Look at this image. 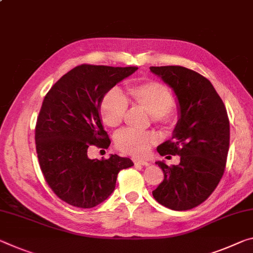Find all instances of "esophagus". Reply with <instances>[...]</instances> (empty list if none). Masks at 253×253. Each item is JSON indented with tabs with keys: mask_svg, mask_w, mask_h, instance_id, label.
Returning a JSON list of instances; mask_svg holds the SVG:
<instances>
[{
	"mask_svg": "<svg viewBox=\"0 0 253 253\" xmlns=\"http://www.w3.org/2000/svg\"><path fill=\"white\" fill-rule=\"evenodd\" d=\"M133 162L135 166H148V162L145 161V160H141V159H133Z\"/></svg>",
	"mask_w": 253,
	"mask_h": 253,
	"instance_id": "1",
	"label": "esophagus"
}]
</instances>
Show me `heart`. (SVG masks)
Wrapping results in <instances>:
<instances>
[{"instance_id":"obj_1","label":"heart","mask_w":253,"mask_h":253,"mask_svg":"<svg viewBox=\"0 0 253 253\" xmlns=\"http://www.w3.org/2000/svg\"><path fill=\"white\" fill-rule=\"evenodd\" d=\"M127 98L116 87L108 90L100 102V117L105 125L117 128L125 118L128 103L146 111L155 124L169 126L175 119L174 98L166 85L158 82L135 84L127 87ZM156 135L151 131L138 133L124 129L116 135L115 145L124 153L143 156L156 143Z\"/></svg>"}]
</instances>
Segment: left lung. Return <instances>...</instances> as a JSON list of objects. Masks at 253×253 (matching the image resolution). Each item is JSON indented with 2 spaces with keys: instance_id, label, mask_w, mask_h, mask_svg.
<instances>
[{
  "instance_id": "1",
  "label": "left lung",
  "mask_w": 253,
  "mask_h": 253,
  "mask_svg": "<svg viewBox=\"0 0 253 253\" xmlns=\"http://www.w3.org/2000/svg\"><path fill=\"white\" fill-rule=\"evenodd\" d=\"M173 89L180 118L169 141L158 146L160 155H180L178 166L158 161L164 179L153 197L172 211H188L205 202L225 171L230 147L226 108L206 78L183 66H151Z\"/></svg>"
}]
</instances>
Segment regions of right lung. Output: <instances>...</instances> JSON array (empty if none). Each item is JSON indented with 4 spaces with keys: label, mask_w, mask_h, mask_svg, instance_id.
<instances>
[{
    "label": "right lung",
    "mask_w": 253,
    "mask_h": 253,
    "mask_svg": "<svg viewBox=\"0 0 253 253\" xmlns=\"http://www.w3.org/2000/svg\"><path fill=\"white\" fill-rule=\"evenodd\" d=\"M138 67L82 64L47 92L35 128L40 170L63 202L80 208L99 205L112 194L120 170L134 166L117 154L91 160V146L108 148L110 138L99 116L108 90Z\"/></svg>",
    "instance_id": "obj_1"
}]
</instances>
